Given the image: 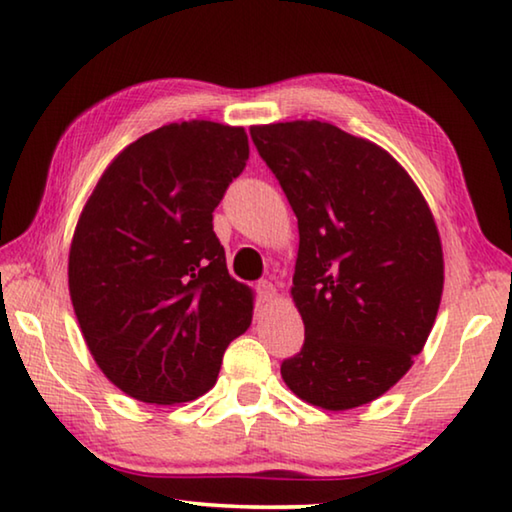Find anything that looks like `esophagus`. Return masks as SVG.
<instances>
[{"mask_svg": "<svg viewBox=\"0 0 512 512\" xmlns=\"http://www.w3.org/2000/svg\"><path fill=\"white\" fill-rule=\"evenodd\" d=\"M275 296H277V291H275V287L268 280H262L257 284V298H259V302H273L275 300Z\"/></svg>", "mask_w": 512, "mask_h": 512, "instance_id": "34e87169", "label": "esophagus"}]
</instances>
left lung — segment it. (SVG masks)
I'll use <instances>...</instances> for the list:
<instances>
[{"mask_svg":"<svg viewBox=\"0 0 512 512\" xmlns=\"http://www.w3.org/2000/svg\"><path fill=\"white\" fill-rule=\"evenodd\" d=\"M298 216L291 296L305 343L282 361L300 400L368 404L420 354L443 296V246L427 201L391 153L327 121L250 126Z\"/></svg>","mask_w":512,"mask_h":512,"instance_id":"1","label":"left lung"}]
</instances>
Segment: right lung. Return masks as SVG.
Here are the masks:
<instances>
[{"label": "right lung", "mask_w": 512, "mask_h": 512, "mask_svg": "<svg viewBox=\"0 0 512 512\" xmlns=\"http://www.w3.org/2000/svg\"><path fill=\"white\" fill-rule=\"evenodd\" d=\"M241 126L192 119L128 144L103 171L69 248V296L88 350L146 404L210 391L253 320V289L225 266L212 212L246 167Z\"/></svg>", "instance_id": "right-lung-1"}]
</instances>
